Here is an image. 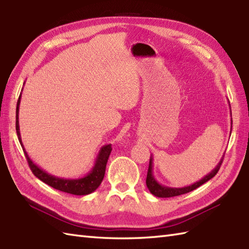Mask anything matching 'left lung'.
I'll use <instances>...</instances> for the list:
<instances>
[{"instance_id":"obj_1","label":"left lung","mask_w":249,"mask_h":249,"mask_svg":"<svg viewBox=\"0 0 249 249\" xmlns=\"http://www.w3.org/2000/svg\"><path fill=\"white\" fill-rule=\"evenodd\" d=\"M231 112V111H230ZM231 133V132H230ZM223 159L224 156L222 157V160H220V162L217 163V166L212 170L209 174L206 175L205 178H203L199 181H196L193 185L187 186L184 188H170V187H166V186H161L160 184H159L156 181V179L153 177L152 173V163H153V159L150 157V162H149V169H148V173H147V179H145V184H147V187L149 191L152 193L153 196H157V197H172V196H181L185 195V193H188L190 191H193L196 188H198L199 186H202L203 184H205L206 181H208L209 179H211L214 175L217 173V171L220 170L221 165L223 162Z\"/></svg>"}]
</instances>
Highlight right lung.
<instances>
[{
    "label": "right lung",
    "instance_id": "1",
    "mask_svg": "<svg viewBox=\"0 0 249 249\" xmlns=\"http://www.w3.org/2000/svg\"><path fill=\"white\" fill-rule=\"evenodd\" d=\"M20 101H21V95L19 96V99L17 102V111H16V130H17V135L19 138V142L22 145L24 153H25V157L28 162V166L30 170L35 174V177H37L40 180L43 181V183L47 184L54 189L63 191L66 193H71V195L74 196H87L95 191L97 188H98L101 184L102 179L105 178L106 173V167L107 162L108 160V156L111 154L112 151V144H106L102 147L99 151V154L97 156V160L95 162V166L92 169L87 177L81 178H76V179H66V178H56L53 175L48 174L47 172L43 171L40 169L37 165H35L33 160L29 159L27 155L25 149H24V145L22 143V139L20 135V128H19V107H20Z\"/></svg>",
    "mask_w": 249,
    "mask_h": 249
}]
</instances>
